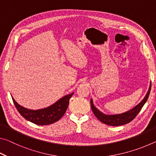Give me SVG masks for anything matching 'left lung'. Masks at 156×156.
<instances>
[{
  "label": "left lung",
  "instance_id": "1",
  "mask_svg": "<svg viewBox=\"0 0 156 156\" xmlns=\"http://www.w3.org/2000/svg\"><path fill=\"white\" fill-rule=\"evenodd\" d=\"M151 83H150V85L147 94L145 95L143 100L140 102L138 105H137L136 107H134L133 109H130L128 112H124L120 114H113V115H107L105 114L102 112H100L99 109L94 106L93 100L91 99V109L93 111L94 115L98 119L100 122L105 124V125L109 126H120L125 125L130 122L136 117V115L138 114V113L140 112L142 107L146 103L147 100L149 98L150 91H151Z\"/></svg>",
  "mask_w": 156,
  "mask_h": 156
}]
</instances>
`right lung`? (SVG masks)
Here are the masks:
<instances>
[{
    "label": "right lung",
    "instance_id": "obj_1",
    "mask_svg": "<svg viewBox=\"0 0 156 156\" xmlns=\"http://www.w3.org/2000/svg\"><path fill=\"white\" fill-rule=\"evenodd\" d=\"M73 94V92L65 95L49 107L37 110L29 109L21 106L12 97L17 110L23 118L36 125H47L57 122L62 117L67 111L69 99Z\"/></svg>",
    "mask_w": 156,
    "mask_h": 156
}]
</instances>
